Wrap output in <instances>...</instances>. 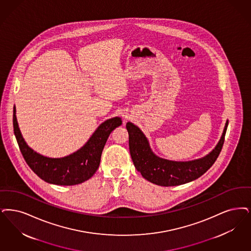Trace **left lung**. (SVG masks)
I'll use <instances>...</instances> for the list:
<instances>
[{
	"mask_svg": "<svg viewBox=\"0 0 251 251\" xmlns=\"http://www.w3.org/2000/svg\"><path fill=\"white\" fill-rule=\"evenodd\" d=\"M226 122L221 139L210 154L192 161H171L153 154L149 142L138 127L128 122L129 148L133 164L143 177L159 186H178L197 179L215 163L221 153L228 127Z\"/></svg>",
	"mask_w": 251,
	"mask_h": 251,
	"instance_id": "obj_1",
	"label": "left lung"
}]
</instances>
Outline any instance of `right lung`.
I'll use <instances>...</instances> for the list:
<instances>
[{
	"label": "right lung",
	"instance_id": "obj_1",
	"mask_svg": "<svg viewBox=\"0 0 251 251\" xmlns=\"http://www.w3.org/2000/svg\"><path fill=\"white\" fill-rule=\"evenodd\" d=\"M121 123L120 118L104 121L79 151L64 158L51 159L36 153L27 146L19 129L15 106L13 110L14 133L24 160L41 179L61 186L77 185L90 179L99 168L101 152L109 134Z\"/></svg>",
	"mask_w": 251,
	"mask_h": 251
}]
</instances>
